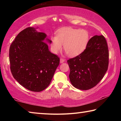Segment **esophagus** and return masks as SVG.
Instances as JSON below:
<instances>
[{"mask_svg":"<svg viewBox=\"0 0 121 121\" xmlns=\"http://www.w3.org/2000/svg\"><path fill=\"white\" fill-rule=\"evenodd\" d=\"M65 61V60L64 59L60 58V63H62L64 62Z\"/></svg>","mask_w":121,"mask_h":121,"instance_id":"esophagus-1","label":"esophagus"}]
</instances>
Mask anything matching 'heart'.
Returning <instances> with one entry per match:
<instances>
[{"mask_svg":"<svg viewBox=\"0 0 121 121\" xmlns=\"http://www.w3.org/2000/svg\"><path fill=\"white\" fill-rule=\"evenodd\" d=\"M89 31L84 29L65 28L60 30L57 36L51 38V48L54 53L63 48L70 56H75L84 51L90 39Z\"/></svg>","mask_w":121,"mask_h":121,"instance_id":"1","label":"heart"}]
</instances>
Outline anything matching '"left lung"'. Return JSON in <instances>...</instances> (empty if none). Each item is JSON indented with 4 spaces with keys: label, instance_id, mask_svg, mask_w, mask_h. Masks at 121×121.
I'll return each mask as SVG.
<instances>
[{
    "label": "left lung",
    "instance_id": "obj_1",
    "mask_svg": "<svg viewBox=\"0 0 121 121\" xmlns=\"http://www.w3.org/2000/svg\"><path fill=\"white\" fill-rule=\"evenodd\" d=\"M69 77L78 89L87 90L103 78L109 63V51L104 36L95 35L90 39L85 50L78 56L67 60Z\"/></svg>",
    "mask_w": 121,
    "mask_h": 121
}]
</instances>
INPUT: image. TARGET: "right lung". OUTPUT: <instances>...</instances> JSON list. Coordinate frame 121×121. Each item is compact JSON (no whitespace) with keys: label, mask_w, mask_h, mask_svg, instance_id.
Listing matches in <instances>:
<instances>
[{"label":"right lung","mask_w":121,"mask_h":121,"mask_svg":"<svg viewBox=\"0 0 121 121\" xmlns=\"http://www.w3.org/2000/svg\"><path fill=\"white\" fill-rule=\"evenodd\" d=\"M46 35L28 27L17 35L10 46V69L13 77L30 91L40 92L50 85L60 58L48 50ZM51 43V40L46 39Z\"/></svg>","instance_id":"add662e5"}]
</instances>
